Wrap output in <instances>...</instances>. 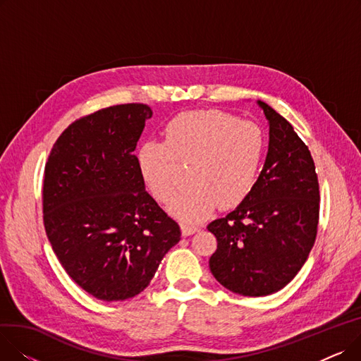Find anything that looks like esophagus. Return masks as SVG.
Returning a JSON list of instances; mask_svg holds the SVG:
<instances>
[{
	"label": "esophagus",
	"mask_w": 361,
	"mask_h": 361,
	"mask_svg": "<svg viewBox=\"0 0 361 361\" xmlns=\"http://www.w3.org/2000/svg\"><path fill=\"white\" fill-rule=\"evenodd\" d=\"M196 231H199V226L188 225V224H181V234H183L184 237L192 235V234H195Z\"/></svg>",
	"instance_id": "esophagus-1"
}]
</instances>
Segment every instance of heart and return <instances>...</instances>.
I'll use <instances>...</instances> for the list:
<instances>
[{
    "instance_id": "1",
    "label": "heart",
    "mask_w": 361,
    "mask_h": 361,
    "mask_svg": "<svg viewBox=\"0 0 361 361\" xmlns=\"http://www.w3.org/2000/svg\"><path fill=\"white\" fill-rule=\"evenodd\" d=\"M267 154L262 128L221 111L183 112L165 127V139L137 150L142 180L157 200L168 203L176 192L177 162L190 164L192 187L177 195L169 212L181 222H199L221 203L240 204L257 184Z\"/></svg>"
}]
</instances>
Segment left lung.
Masks as SVG:
<instances>
[{
  "label": "left lung",
  "instance_id": "left-lung-1",
  "mask_svg": "<svg viewBox=\"0 0 361 361\" xmlns=\"http://www.w3.org/2000/svg\"><path fill=\"white\" fill-rule=\"evenodd\" d=\"M269 123V146L255 190L225 218L207 225L218 241L215 279L240 295L263 297L297 275L313 247L319 183L313 158L293 126L257 101Z\"/></svg>",
  "mask_w": 361,
  "mask_h": 361
}]
</instances>
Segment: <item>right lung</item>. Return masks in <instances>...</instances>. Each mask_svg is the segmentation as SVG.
I'll return each instance as SVG.
<instances>
[{"label": "right lung", "instance_id": "1", "mask_svg": "<svg viewBox=\"0 0 361 361\" xmlns=\"http://www.w3.org/2000/svg\"><path fill=\"white\" fill-rule=\"evenodd\" d=\"M152 109L124 104L70 124L44 177V225L68 276L104 301L137 295L180 241L145 188L135 152Z\"/></svg>", "mask_w": 361, "mask_h": 361}]
</instances>
